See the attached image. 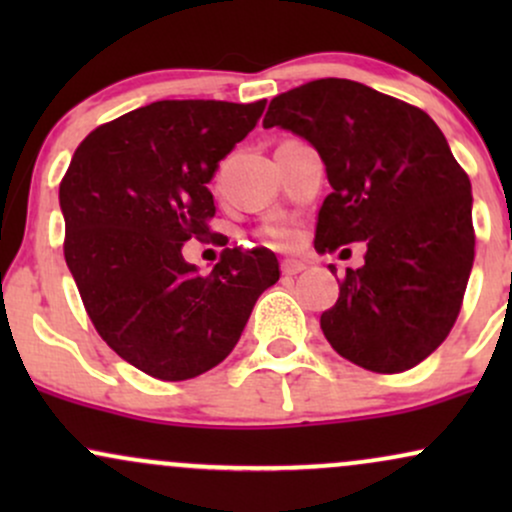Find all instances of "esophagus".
I'll list each match as a JSON object with an SVG mask.
<instances>
[{
	"label": "esophagus",
	"mask_w": 512,
	"mask_h": 512,
	"mask_svg": "<svg viewBox=\"0 0 512 512\" xmlns=\"http://www.w3.org/2000/svg\"><path fill=\"white\" fill-rule=\"evenodd\" d=\"M305 267H308V264L301 262V260H284V262H281V272H284L286 276L301 274Z\"/></svg>",
	"instance_id": "obj_1"
}]
</instances>
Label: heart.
<instances>
[{
  "mask_svg": "<svg viewBox=\"0 0 512 512\" xmlns=\"http://www.w3.org/2000/svg\"><path fill=\"white\" fill-rule=\"evenodd\" d=\"M272 238L276 240V243H289V240H291V233L286 231V228H274V231H272Z\"/></svg>",
  "mask_w": 512,
  "mask_h": 512,
  "instance_id": "heart-1",
  "label": "heart"
}]
</instances>
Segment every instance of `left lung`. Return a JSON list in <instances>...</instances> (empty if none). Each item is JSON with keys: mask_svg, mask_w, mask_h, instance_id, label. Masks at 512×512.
I'll use <instances>...</instances> for the list:
<instances>
[{"mask_svg": "<svg viewBox=\"0 0 512 512\" xmlns=\"http://www.w3.org/2000/svg\"><path fill=\"white\" fill-rule=\"evenodd\" d=\"M262 125L289 129L325 163L315 250L368 248L320 317L327 342L373 373L414 368L455 325L474 262L472 185L448 139L424 110L349 79L281 93Z\"/></svg>", "mask_w": 512, "mask_h": 512, "instance_id": "obj_1", "label": "left lung"}]
</instances>
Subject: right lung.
Instances as JSON below:
<instances>
[{
	"instance_id": "add662e5",
	"label": "right lung",
	"mask_w": 512,
	"mask_h": 512,
	"mask_svg": "<svg viewBox=\"0 0 512 512\" xmlns=\"http://www.w3.org/2000/svg\"><path fill=\"white\" fill-rule=\"evenodd\" d=\"M267 101H158L93 129L60 185L64 260L103 342L158 380H190L233 351L279 281L267 248H228L207 276L182 245L207 236L209 182Z\"/></svg>"
}]
</instances>
